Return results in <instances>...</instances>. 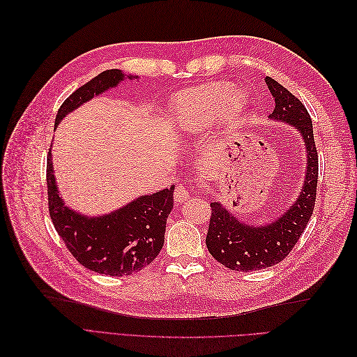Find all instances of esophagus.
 Listing matches in <instances>:
<instances>
[{"instance_id": "obj_1", "label": "esophagus", "mask_w": 357, "mask_h": 357, "mask_svg": "<svg viewBox=\"0 0 357 357\" xmlns=\"http://www.w3.org/2000/svg\"><path fill=\"white\" fill-rule=\"evenodd\" d=\"M189 198V189L183 185H178L174 190V199L177 202H183Z\"/></svg>"}]
</instances>
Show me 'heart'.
<instances>
[{
  "label": "heart",
  "mask_w": 357,
  "mask_h": 357,
  "mask_svg": "<svg viewBox=\"0 0 357 357\" xmlns=\"http://www.w3.org/2000/svg\"><path fill=\"white\" fill-rule=\"evenodd\" d=\"M245 93L232 89L229 83L214 82L189 89L177 96L172 105V117L180 131L192 134L207 128L214 117L223 125L240 121L245 109Z\"/></svg>",
  "instance_id": "b5f03b06"
}]
</instances>
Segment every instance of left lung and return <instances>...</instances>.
I'll return each mask as SVG.
<instances>
[{
	"instance_id": "1",
	"label": "left lung",
	"mask_w": 357,
	"mask_h": 357,
	"mask_svg": "<svg viewBox=\"0 0 357 357\" xmlns=\"http://www.w3.org/2000/svg\"><path fill=\"white\" fill-rule=\"evenodd\" d=\"M275 101L273 121L295 126L307 150L305 180L296 201L271 223L253 226L240 222L220 202H211V219L205 244L215 261L234 271L252 273L273 266L290 253L307 228L314 210L319 156L311 117L295 95L271 77L265 79Z\"/></svg>"
}]
</instances>
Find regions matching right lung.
Masks as SVG:
<instances>
[{
	"label": "right lung",
	"mask_w": 357,
	"mask_h": 357,
	"mask_svg": "<svg viewBox=\"0 0 357 357\" xmlns=\"http://www.w3.org/2000/svg\"><path fill=\"white\" fill-rule=\"evenodd\" d=\"M126 77L132 80L137 75ZM123 79V71L107 70L83 84L62 102L55 126L68 113L93 96L116 88ZM46 178L52 222L79 264L98 274L122 277L142 271L155 261L164 245L167 219L174 205V186L139 197L109 214L89 218L67 207L61 198L53 174L52 152L47 158Z\"/></svg>",
	"instance_id": "obj_1"
}]
</instances>
